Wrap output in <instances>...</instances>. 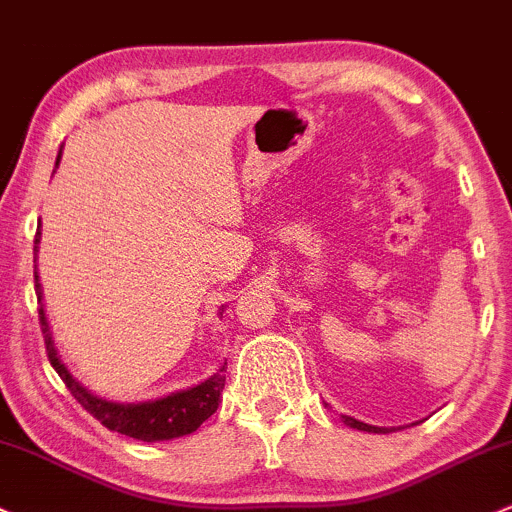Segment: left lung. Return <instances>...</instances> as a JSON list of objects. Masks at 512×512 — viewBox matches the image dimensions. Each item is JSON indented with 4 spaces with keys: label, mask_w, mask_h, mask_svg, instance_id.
<instances>
[{
    "label": "left lung",
    "mask_w": 512,
    "mask_h": 512,
    "mask_svg": "<svg viewBox=\"0 0 512 512\" xmlns=\"http://www.w3.org/2000/svg\"><path fill=\"white\" fill-rule=\"evenodd\" d=\"M342 423L350 425V428H357V430H364V432H391L389 428H376V425H367V423H359V420L350 418V415H342Z\"/></svg>",
    "instance_id": "8db88e82"
}]
</instances>
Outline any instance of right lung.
<instances>
[{
    "label": "right lung",
    "mask_w": 512,
    "mask_h": 512,
    "mask_svg": "<svg viewBox=\"0 0 512 512\" xmlns=\"http://www.w3.org/2000/svg\"><path fill=\"white\" fill-rule=\"evenodd\" d=\"M60 162V153H58ZM55 162V165H58ZM38 243H41V230L36 233L33 240V277H36V296L41 308H38V320H41L43 340H46V352L53 369L58 372L60 379L65 381V386L70 389L72 396L77 398V403L87 413H92L104 428L121 432V435L133 437V440L143 442H160V440H174V437L189 435L199 428L204 420H209L216 413L218 403H221V391L226 386V364L218 369L211 379L201 381L199 386H192L187 391L170 393L165 398H157V401H143V403H114L106 401V398L94 396L89 393L77 379H72V374L67 372L63 359L58 355V347H55L53 335H50V325L43 311V294L41 284H38V272H36V252Z\"/></svg>",
    "instance_id": "1"
}]
</instances>
